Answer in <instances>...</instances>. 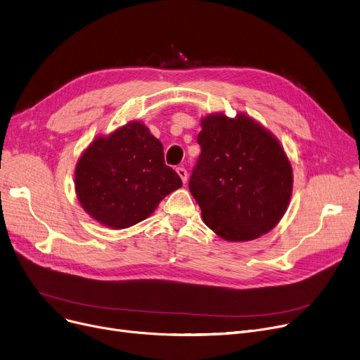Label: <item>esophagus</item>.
I'll list each match as a JSON object with an SVG mask.
<instances>
[{"label":"esophagus","instance_id":"esophagus-1","mask_svg":"<svg viewBox=\"0 0 360 360\" xmlns=\"http://www.w3.org/2000/svg\"><path fill=\"white\" fill-rule=\"evenodd\" d=\"M176 172H178V175H179V178L182 179V182L185 184V182H186V179H188V174H186V170H185V167H178V169H176Z\"/></svg>","mask_w":360,"mask_h":360}]
</instances>
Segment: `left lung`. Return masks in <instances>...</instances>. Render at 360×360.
Instances as JSON below:
<instances>
[{"mask_svg":"<svg viewBox=\"0 0 360 360\" xmlns=\"http://www.w3.org/2000/svg\"><path fill=\"white\" fill-rule=\"evenodd\" d=\"M200 158L190 191L201 217L228 241L268 233L284 216L292 191V169L278 139L250 116L224 113L201 119Z\"/></svg>","mask_w":360,"mask_h":360,"instance_id":"obj_1","label":"left lung"}]
</instances>
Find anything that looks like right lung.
Instances as JSON below:
<instances>
[{"instance_id":"1","label":"right lung","mask_w":360,"mask_h":360,"mask_svg":"<svg viewBox=\"0 0 360 360\" xmlns=\"http://www.w3.org/2000/svg\"><path fill=\"white\" fill-rule=\"evenodd\" d=\"M182 186L165 165L163 146L141 122L97 136L75 169V190L84 210L104 226L129 228Z\"/></svg>"}]
</instances>
